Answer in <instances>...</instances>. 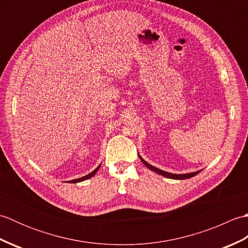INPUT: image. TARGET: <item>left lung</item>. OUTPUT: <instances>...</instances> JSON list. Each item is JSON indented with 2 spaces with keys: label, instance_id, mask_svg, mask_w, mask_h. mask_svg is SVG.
Listing matches in <instances>:
<instances>
[{
  "label": "left lung",
  "instance_id": "obj_1",
  "mask_svg": "<svg viewBox=\"0 0 248 248\" xmlns=\"http://www.w3.org/2000/svg\"><path fill=\"white\" fill-rule=\"evenodd\" d=\"M139 156H140V161L144 163V165H146V167H148L149 170H151L152 171H155L156 173H159V175H161V176H164V177L170 178V179H176V180H183V179H188V178H192L194 176H196L197 173H199L200 171H202V170H197V171L188 172V173H171V172H167V171L159 170V168H156L155 166L150 165L149 163H147L140 155H139Z\"/></svg>",
  "mask_w": 248,
  "mask_h": 248
}]
</instances>
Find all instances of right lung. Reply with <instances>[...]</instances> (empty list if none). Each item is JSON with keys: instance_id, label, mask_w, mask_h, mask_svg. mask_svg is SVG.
<instances>
[{"instance_id": "add662e5", "label": "right lung", "mask_w": 248, "mask_h": 248, "mask_svg": "<svg viewBox=\"0 0 248 248\" xmlns=\"http://www.w3.org/2000/svg\"><path fill=\"white\" fill-rule=\"evenodd\" d=\"M100 166H101V164H100L96 170H94L93 171H92L91 173H88V175H86V176H84V177H81V178H78V179H75V180H70V181H68L69 183H78V182H82V181H84V180H87V179H89V178H92L94 173H96L98 170H99V168H100Z\"/></svg>"}]
</instances>
